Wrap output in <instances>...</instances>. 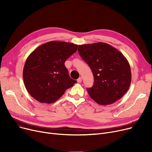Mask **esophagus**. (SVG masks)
Listing matches in <instances>:
<instances>
[{
	"mask_svg": "<svg viewBox=\"0 0 152 152\" xmlns=\"http://www.w3.org/2000/svg\"><path fill=\"white\" fill-rule=\"evenodd\" d=\"M82 80H83V78H82V77H79L77 79V83H81V82H82Z\"/></svg>",
	"mask_w": 152,
	"mask_h": 152,
	"instance_id": "obj_1",
	"label": "esophagus"
}]
</instances>
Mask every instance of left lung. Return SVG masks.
<instances>
[{
    "label": "left lung",
    "instance_id": "8db88e82",
    "mask_svg": "<svg viewBox=\"0 0 152 152\" xmlns=\"http://www.w3.org/2000/svg\"><path fill=\"white\" fill-rule=\"evenodd\" d=\"M78 52L94 75V84L87 89L90 97L102 105L120 99L131 82V67L123 53L104 42L79 45Z\"/></svg>",
    "mask_w": 152,
    "mask_h": 152
}]
</instances>
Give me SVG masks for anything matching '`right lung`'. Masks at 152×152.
I'll list each match as a JSON object with an SVG mask.
<instances>
[{
    "instance_id": "obj_1",
    "label": "right lung",
    "mask_w": 152,
    "mask_h": 152,
    "mask_svg": "<svg viewBox=\"0 0 152 152\" xmlns=\"http://www.w3.org/2000/svg\"><path fill=\"white\" fill-rule=\"evenodd\" d=\"M77 49V45L73 43L50 41L39 46L28 56L23 76L32 97L41 103H52L76 83L64 63Z\"/></svg>"
}]
</instances>
